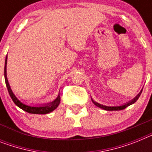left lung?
<instances>
[{"mask_svg": "<svg viewBox=\"0 0 152 152\" xmlns=\"http://www.w3.org/2000/svg\"><path fill=\"white\" fill-rule=\"evenodd\" d=\"M141 92H142V90L141 91V92H140L139 94H138V95L136 96L135 98H134L133 100H132L131 102H128V103L124 104H123V105H120V106H106V105H102V104H101L98 103V102H94V100H92V102L95 104L97 107H100V108H102V109L104 110H106V111H120V110H123L124 109V108H126L127 107H128L129 105H131V104H134V102H136V101L138 99V98L140 97V95H141Z\"/></svg>", "mask_w": 152, "mask_h": 152, "instance_id": "obj_1", "label": "left lung"}]
</instances>
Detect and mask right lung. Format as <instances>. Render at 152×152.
<instances>
[{"label": "right lung", "instance_id": "right-lung-1", "mask_svg": "<svg viewBox=\"0 0 152 152\" xmlns=\"http://www.w3.org/2000/svg\"><path fill=\"white\" fill-rule=\"evenodd\" d=\"M7 57L6 56V59H5V65H4V79H5V83H6V86H7V91L9 92V94L11 96V99L13 100V102L14 104H16L18 107L21 108L22 110L25 111L26 112L30 114H38V115H45V114H48L51 111H54V109H56L58 106L59 105L61 102V98L60 95L58 96V98L54 100V102H50V103L45 104V105L42 106H29L27 104H24L22 102H20L18 98H16V96L14 95L13 91H11V87L9 85L8 81H7Z\"/></svg>", "mask_w": 152, "mask_h": 152}]
</instances>
